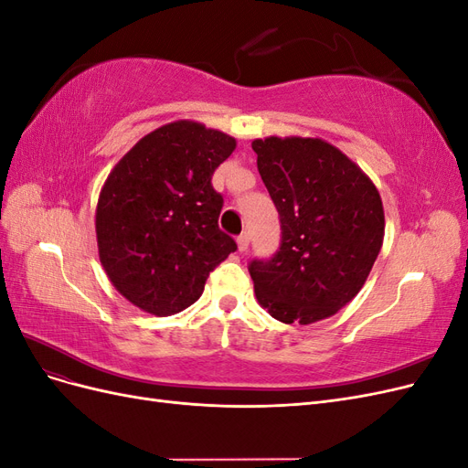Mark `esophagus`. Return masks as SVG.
Here are the masks:
<instances>
[{
    "label": "esophagus",
    "mask_w": 468,
    "mask_h": 468,
    "mask_svg": "<svg viewBox=\"0 0 468 468\" xmlns=\"http://www.w3.org/2000/svg\"><path fill=\"white\" fill-rule=\"evenodd\" d=\"M250 246V234L248 232H242L238 236V250L239 251H246Z\"/></svg>",
    "instance_id": "obj_1"
}]
</instances>
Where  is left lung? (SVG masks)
<instances>
[{
  "mask_svg": "<svg viewBox=\"0 0 468 468\" xmlns=\"http://www.w3.org/2000/svg\"><path fill=\"white\" fill-rule=\"evenodd\" d=\"M281 220L279 250L248 271L267 313L313 324L356 296L378 256L385 212L373 181L320 138L253 140Z\"/></svg>",
  "mask_w": 468,
  "mask_h": 468,
  "instance_id": "8db88e82",
  "label": "left lung"
}]
</instances>
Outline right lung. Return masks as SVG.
Here are the masks:
<instances>
[{"label":"right lung","instance_id":"1","mask_svg":"<svg viewBox=\"0 0 468 468\" xmlns=\"http://www.w3.org/2000/svg\"><path fill=\"white\" fill-rule=\"evenodd\" d=\"M234 148L229 134L177 121L146 134L107 177L95 215L99 260L134 306L181 313L238 250L218 229L224 199L210 183Z\"/></svg>","mask_w":468,"mask_h":468}]
</instances>
